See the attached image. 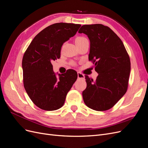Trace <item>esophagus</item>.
Masks as SVG:
<instances>
[{"instance_id":"obj_1","label":"esophagus","mask_w":148,"mask_h":148,"mask_svg":"<svg viewBox=\"0 0 148 148\" xmlns=\"http://www.w3.org/2000/svg\"><path fill=\"white\" fill-rule=\"evenodd\" d=\"M78 79H84V75L81 73L78 72Z\"/></svg>"}]
</instances>
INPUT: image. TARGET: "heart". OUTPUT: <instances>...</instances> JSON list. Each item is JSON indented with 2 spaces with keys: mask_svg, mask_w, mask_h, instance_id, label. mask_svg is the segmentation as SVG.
Returning a JSON list of instances; mask_svg holds the SVG:
<instances>
[{
  "mask_svg": "<svg viewBox=\"0 0 148 148\" xmlns=\"http://www.w3.org/2000/svg\"><path fill=\"white\" fill-rule=\"evenodd\" d=\"M85 39H86V38H85L84 37H78L75 39V44H78V43L81 42Z\"/></svg>",
  "mask_w": 148,
  "mask_h": 148,
  "instance_id": "heart-1",
  "label": "heart"
}]
</instances>
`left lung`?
<instances>
[{
  "mask_svg": "<svg viewBox=\"0 0 148 148\" xmlns=\"http://www.w3.org/2000/svg\"><path fill=\"white\" fill-rule=\"evenodd\" d=\"M79 33L90 41L89 60L95 63L98 76L95 81L86 75V88L82 92L84 102L97 111L112 108L127 92L130 60L123 44L108 26L84 25Z\"/></svg>",
  "mask_w": 148,
  "mask_h": 148,
  "instance_id": "left-lung-1",
  "label": "left lung"
}]
</instances>
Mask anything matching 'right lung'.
Instances as JSON below:
<instances>
[{"label":"right lung","mask_w":148,"mask_h":148,"mask_svg":"<svg viewBox=\"0 0 148 148\" xmlns=\"http://www.w3.org/2000/svg\"><path fill=\"white\" fill-rule=\"evenodd\" d=\"M80 26L66 23L49 26L36 36L24 53V87L31 100L40 109H60L77 79V71L71 69L64 74L57 73V78L51 62L59 59L63 44L74 36Z\"/></svg>","instance_id":"right-lung-1"}]
</instances>
